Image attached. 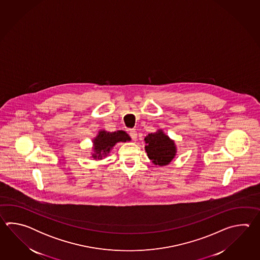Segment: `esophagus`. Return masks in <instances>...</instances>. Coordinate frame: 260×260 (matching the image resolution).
Masks as SVG:
<instances>
[{
	"label": "esophagus",
	"instance_id": "1",
	"mask_svg": "<svg viewBox=\"0 0 260 260\" xmlns=\"http://www.w3.org/2000/svg\"><path fill=\"white\" fill-rule=\"evenodd\" d=\"M130 137L132 138L133 140H137L138 139V133L135 130V129H131L130 132H129Z\"/></svg>",
	"mask_w": 260,
	"mask_h": 260
}]
</instances>
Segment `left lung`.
<instances>
[{
  "mask_svg": "<svg viewBox=\"0 0 260 260\" xmlns=\"http://www.w3.org/2000/svg\"><path fill=\"white\" fill-rule=\"evenodd\" d=\"M145 150L149 160L155 166H167L171 162L177 153V148L175 141L162 132L158 130L157 132L150 133L145 138Z\"/></svg>",
  "mask_w": 260,
  "mask_h": 260,
  "instance_id": "left-lung-1",
  "label": "left lung"
}]
</instances>
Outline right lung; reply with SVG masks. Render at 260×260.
Instances as JSON below:
<instances>
[{
  "label": "right lung",
  "mask_w": 260,
  "mask_h": 260,
  "mask_svg": "<svg viewBox=\"0 0 260 260\" xmlns=\"http://www.w3.org/2000/svg\"><path fill=\"white\" fill-rule=\"evenodd\" d=\"M131 138L128 134L119 130L116 132H107L105 130H100L99 135L93 139L94 143V153L92 157L95 160H101L110 153L111 149L118 142L130 141Z\"/></svg>",
  "instance_id": "right-lung-1"
}]
</instances>
